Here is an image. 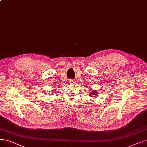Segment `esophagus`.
<instances>
[{
	"label": "esophagus",
	"instance_id": "34e87169",
	"mask_svg": "<svg viewBox=\"0 0 147 147\" xmlns=\"http://www.w3.org/2000/svg\"><path fill=\"white\" fill-rule=\"evenodd\" d=\"M69 82L70 83H71V84H72V83H74V81L73 80H69Z\"/></svg>",
	"mask_w": 147,
	"mask_h": 147
}]
</instances>
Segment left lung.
<instances>
[{"label":"left lung","instance_id":"left-lung-1","mask_svg":"<svg viewBox=\"0 0 147 147\" xmlns=\"http://www.w3.org/2000/svg\"><path fill=\"white\" fill-rule=\"evenodd\" d=\"M97 95H98V93H97L96 91H95V90L92 91V92H91V94H90V96H91L92 97L96 96Z\"/></svg>","mask_w":147,"mask_h":147}]
</instances>
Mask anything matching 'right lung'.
Returning a JSON list of instances; mask_svg holds the SVG:
<instances>
[{
  "label": "right lung",
  "instance_id": "1",
  "mask_svg": "<svg viewBox=\"0 0 147 147\" xmlns=\"http://www.w3.org/2000/svg\"><path fill=\"white\" fill-rule=\"evenodd\" d=\"M52 95H53V94H52Z\"/></svg>",
  "mask_w": 147,
  "mask_h": 147
}]
</instances>
